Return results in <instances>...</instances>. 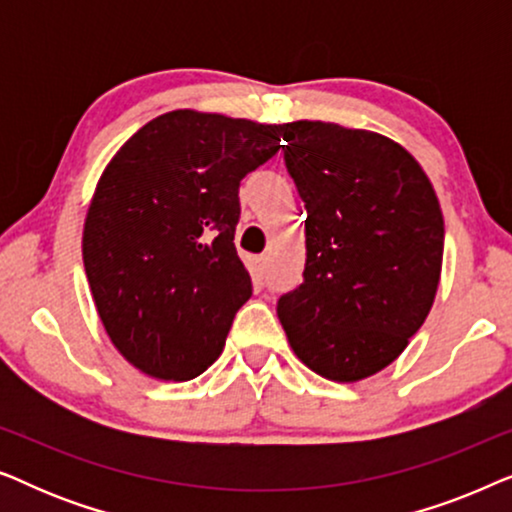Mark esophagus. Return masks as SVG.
I'll list each match as a JSON object with an SVG mask.
<instances>
[{"mask_svg":"<svg viewBox=\"0 0 512 512\" xmlns=\"http://www.w3.org/2000/svg\"><path fill=\"white\" fill-rule=\"evenodd\" d=\"M265 270H268V256H258L256 258V275L263 277Z\"/></svg>","mask_w":512,"mask_h":512,"instance_id":"esophagus-1","label":"esophagus"}]
</instances>
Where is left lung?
<instances>
[{
  "label": "left lung",
  "mask_w": 512,
  "mask_h": 512,
  "mask_svg": "<svg viewBox=\"0 0 512 512\" xmlns=\"http://www.w3.org/2000/svg\"><path fill=\"white\" fill-rule=\"evenodd\" d=\"M284 160L305 202V272L277 303L314 373L359 382L422 328L443 268L445 226L422 165L394 139L338 123H284Z\"/></svg>",
  "instance_id": "obj_1"
}]
</instances>
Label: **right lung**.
Segmentation results:
<instances>
[{
    "label": "right lung",
    "mask_w": 512,
    "mask_h": 512,
    "mask_svg": "<svg viewBox=\"0 0 512 512\" xmlns=\"http://www.w3.org/2000/svg\"><path fill=\"white\" fill-rule=\"evenodd\" d=\"M279 151V125L177 109L104 167L83 223L102 326L144 375L186 382L223 352L251 277L235 249L240 181Z\"/></svg>",
    "instance_id": "obj_1"
}]
</instances>
